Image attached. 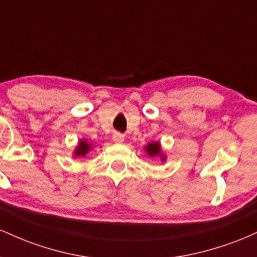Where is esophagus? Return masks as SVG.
I'll return each mask as SVG.
<instances>
[{
    "label": "esophagus",
    "mask_w": 257,
    "mask_h": 257,
    "mask_svg": "<svg viewBox=\"0 0 257 257\" xmlns=\"http://www.w3.org/2000/svg\"><path fill=\"white\" fill-rule=\"evenodd\" d=\"M112 140H113L114 143L120 144V143H123V141H124V137H123L120 133H114V134L112 135Z\"/></svg>",
    "instance_id": "34e87169"
}]
</instances>
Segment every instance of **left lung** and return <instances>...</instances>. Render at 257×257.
<instances>
[{"instance_id":"8db88e82","label":"left lung","mask_w":257,"mask_h":257,"mask_svg":"<svg viewBox=\"0 0 257 257\" xmlns=\"http://www.w3.org/2000/svg\"><path fill=\"white\" fill-rule=\"evenodd\" d=\"M146 152L149 153L151 157H155V156H161L162 159H164V156H162V153H161V145H159V143H150L149 145L146 146Z\"/></svg>"}]
</instances>
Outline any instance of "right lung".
Returning <instances> with one entry per match:
<instances>
[{
  "instance_id": "1",
  "label": "right lung",
  "mask_w": 257,
  "mask_h": 257,
  "mask_svg": "<svg viewBox=\"0 0 257 257\" xmlns=\"http://www.w3.org/2000/svg\"><path fill=\"white\" fill-rule=\"evenodd\" d=\"M89 150H90L89 144H88L85 140H82L81 143L78 144L77 149H76L75 156H77V157H78V156H85V153L89 152Z\"/></svg>"
}]
</instances>
